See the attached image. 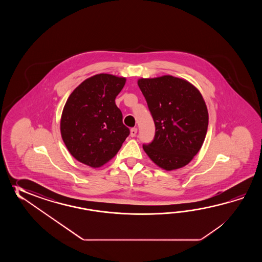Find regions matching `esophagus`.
<instances>
[{
  "label": "esophagus",
  "instance_id": "1",
  "mask_svg": "<svg viewBox=\"0 0 262 262\" xmlns=\"http://www.w3.org/2000/svg\"><path fill=\"white\" fill-rule=\"evenodd\" d=\"M137 132H138V129L137 128H132L130 130V136L134 138V137H136V135H137Z\"/></svg>",
  "mask_w": 262,
  "mask_h": 262
}]
</instances>
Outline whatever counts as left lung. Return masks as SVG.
I'll use <instances>...</instances> for the list:
<instances>
[{"label": "left lung", "mask_w": 262, "mask_h": 262, "mask_svg": "<svg viewBox=\"0 0 262 262\" xmlns=\"http://www.w3.org/2000/svg\"><path fill=\"white\" fill-rule=\"evenodd\" d=\"M156 124V136L143 150L156 166L175 170L189 164L206 137L209 114L201 92L170 75L139 78Z\"/></svg>", "instance_id": "1"}]
</instances>
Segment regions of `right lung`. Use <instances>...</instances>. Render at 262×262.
<instances>
[{
	"label": "right lung",
	"mask_w": 262,
	"mask_h": 262,
	"mask_svg": "<svg viewBox=\"0 0 262 262\" xmlns=\"http://www.w3.org/2000/svg\"><path fill=\"white\" fill-rule=\"evenodd\" d=\"M126 78L97 74L85 79L69 95L61 112V139L71 156L91 167L104 166L128 137L115 98Z\"/></svg>",
	"instance_id": "1"
}]
</instances>
